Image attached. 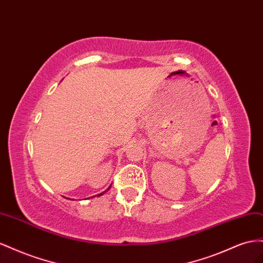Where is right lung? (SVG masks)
I'll list each match as a JSON object with an SVG mask.
<instances>
[{"mask_svg":"<svg viewBox=\"0 0 263 263\" xmlns=\"http://www.w3.org/2000/svg\"><path fill=\"white\" fill-rule=\"evenodd\" d=\"M110 187H111V186H110ZM110 187H108V189H107L106 191H104V192H102L101 194H98V195H97V196H101V195H103L104 193H107V191H109V190H110Z\"/></svg>","mask_w":263,"mask_h":263,"instance_id":"1","label":"right lung"}]
</instances>
